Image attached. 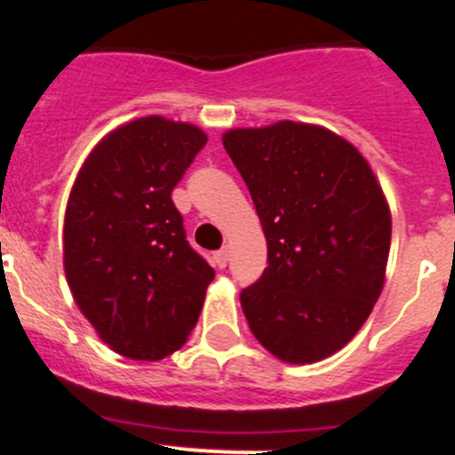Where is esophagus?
I'll use <instances>...</instances> for the list:
<instances>
[{"mask_svg":"<svg viewBox=\"0 0 455 455\" xmlns=\"http://www.w3.org/2000/svg\"><path fill=\"white\" fill-rule=\"evenodd\" d=\"M215 265H218L220 269H224L228 265V251L227 249H220V251H215Z\"/></svg>","mask_w":455,"mask_h":455,"instance_id":"obj_1","label":"esophagus"}]
</instances>
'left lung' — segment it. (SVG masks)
Returning <instances> with one entry per match:
<instances>
[{"instance_id": "obj_1", "label": "left lung", "mask_w": 455, "mask_h": 455, "mask_svg": "<svg viewBox=\"0 0 455 455\" xmlns=\"http://www.w3.org/2000/svg\"><path fill=\"white\" fill-rule=\"evenodd\" d=\"M267 240V267L240 292L256 339L304 365L365 324L383 290L392 220L374 172L329 129L276 122L224 133Z\"/></svg>"}]
</instances>
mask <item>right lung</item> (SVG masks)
Wrapping results in <instances>:
<instances>
[{
	"mask_svg": "<svg viewBox=\"0 0 455 455\" xmlns=\"http://www.w3.org/2000/svg\"><path fill=\"white\" fill-rule=\"evenodd\" d=\"M206 140L186 122L133 120L90 151L69 192L68 285L100 338L126 358L161 360L181 349L215 278L172 202Z\"/></svg>",
	"mask_w": 455,
	"mask_h": 455,
	"instance_id": "add662e5",
	"label": "right lung"
}]
</instances>
